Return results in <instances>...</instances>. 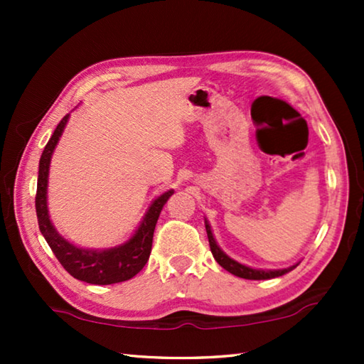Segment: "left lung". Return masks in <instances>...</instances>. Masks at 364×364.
Wrapping results in <instances>:
<instances>
[{"label": "left lung", "instance_id": "1", "mask_svg": "<svg viewBox=\"0 0 364 364\" xmlns=\"http://www.w3.org/2000/svg\"><path fill=\"white\" fill-rule=\"evenodd\" d=\"M205 230H207V236H208V244H210V250L215 260L218 262L220 267H223L226 271H230L231 274L239 276V278L244 279H271V278H279V276L289 273L292 271L299 263L292 264L289 268H282V269H258V268H250L247 264H242L234 260V258L228 257L223 250L220 249V245L217 244L212 232V226L208 223V220L205 218Z\"/></svg>", "mask_w": 364, "mask_h": 364}]
</instances>
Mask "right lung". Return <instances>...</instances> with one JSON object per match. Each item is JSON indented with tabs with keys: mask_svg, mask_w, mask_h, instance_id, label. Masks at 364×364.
<instances>
[{
	"mask_svg": "<svg viewBox=\"0 0 364 364\" xmlns=\"http://www.w3.org/2000/svg\"><path fill=\"white\" fill-rule=\"evenodd\" d=\"M70 114H67L59 122L53 136L49 138L45 151L41 154L40 167H38V184H36V217H38V226L46 239L53 254L56 255L60 264L70 273L73 278L90 282V284L107 286L115 282H123L136 276L144 264L149 260L152 249V237L156 223L159 220L160 210H162L165 202L173 194V189L165 191L151 202L149 208L144 213L136 231L127 242L109 249H85L72 244L70 241L58 232L54 228L48 210V178H49V165L54 149L63 136L64 128L69 122Z\"/></svg>",
	"mask_w": 364,
	"mask_h": 364,
	"instance_id": "add662e5",
	"label": "right lung"
}]
</instances>
